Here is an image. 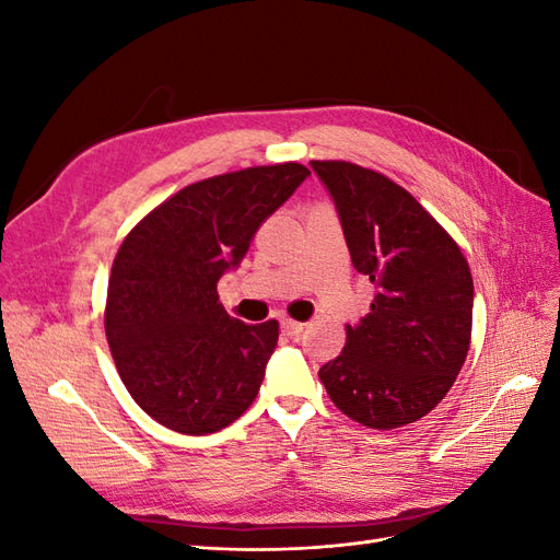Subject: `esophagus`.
I'll return each instance as SVG.
<instances>
[{"label": "esophagus", "instance_id": "esophagus-1", "mask_svg": "<svg viewBox=\"0 0 560 560\" xmlns=\"http://www.w3.org/2000/svg\"><path fill=\"white\" fill-rule=\"evenodd\" d=\"M280 325H282V331L290 334V336H299L303 331V322H296V319H290V317H284Z\"/></svg>", "mask_w": 560, "mask_h": 560}]
</instances>
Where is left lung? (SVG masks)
I'll list each match as a JSON object with an SVG mask.
<instances>
[{"instance_id":"obj_1","label":"left lung","mask_w":560,"mask_h":560,"mask_svg":"<svg viewBox=\"0 0 560 560\" xmlns=\"http://www.w3.org/2000/svg\"><path fill=\"white\" fill-rule=\"evenodd\" d=\"M341 219L352 266L376 287L371 313L319 369L348 418L393 430L428 416L465 364L474 282L460 247L385 175L348 161H311Z\"/></svg>"}]
</instances>
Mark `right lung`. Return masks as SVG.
I'll list each match as a JSON object with an SVG mask.
<instances>
[{
  "mask_svg": "<svg viewBox=\"0 0 560 560\" xmlns=\"http://www.w3.org/2000/svg\"><path fill=\"white\" fill-rule=\"evenodd\" d=\"M308 175L301 163H278L189 184L118 247L107 343L130 397L167 430L219 432L257 397L278 319L245 325L231 317L217 282Z\"/></svg>",
  "mask_w": 560,
  "mask_h": 560,
  "instance_id": "1",
  "label": "right lung"
}]
</instances>
